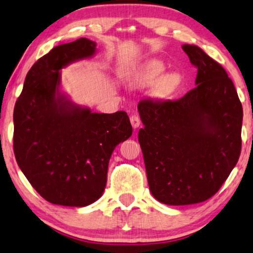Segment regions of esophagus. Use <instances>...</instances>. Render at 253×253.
<instances>
[{
	"label": "esophagus",
	"mask_w": 253,
	"mask_h": 253,
	"mask_svg": "<svg viewBox=\"0 0 253 253\" xmlns=\"http://www.w3.org/2000/svg\"><path fill=\"white\" fill-rule=\"evenodd\" d=\"M130 124H131V126H133L134 129H136V128H138L139 125H141V119H139L137 116H131Z\"/></svg>",
	"instance_id": "34e87169"
}]
</instances>
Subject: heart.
<instances>
[{"instance_id": "heart-1", "label": "heart", "mask_w": 253, "mask_h": 253, "mask_svg": "<svg viewBox=\"0 0 253 253\" xmlns=\"http://www.w3.org/2000/svg\"><path fill=\"white\" fill-rule=\"evenodd\" d=\"M167 66L159 59H150L135 69L133 82L137 86H151L153 94L163 100H168L178 92L183 84V76L177 71L164 74Z\"/></svg>"}]
</instances>
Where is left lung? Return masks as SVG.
<instances>
[{"mask_svg": "<svg viewBox=\"0 0 253 253\" xmlns=\"http://www.w3.org/2000/svg\"><path fill=\"white\" fill-rule=\"evenodd\" d=\"M182 48L198 68L197 87L177 101L145 99L137 107L150 191L169 206L210 199L241 153L243 109L232 79L197 45Z\"/></svg>", "mask_w": 253, "mask_h": 253, "instance_id": "1", "label": "left lung"}]
</instances>
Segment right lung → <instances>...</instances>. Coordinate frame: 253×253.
<instances>
[{"label":"right lung","instance_id":"1","mask_svg":"<svg viewBox=\"0 0 253 253\" xmlns=\"http://www.w3.org/2000/svg\"><path fill=\"white\" fill-rule=\"evenodd\" d=\"M95 52L87 39L52 48L30 68L14 107L18 166L53 205L86 207L102 197L111 154L133 133L125 111L92 112L62 92L60 70Z\"/></svg>","mask_w":253,"mask_h":253}]
</instances>
